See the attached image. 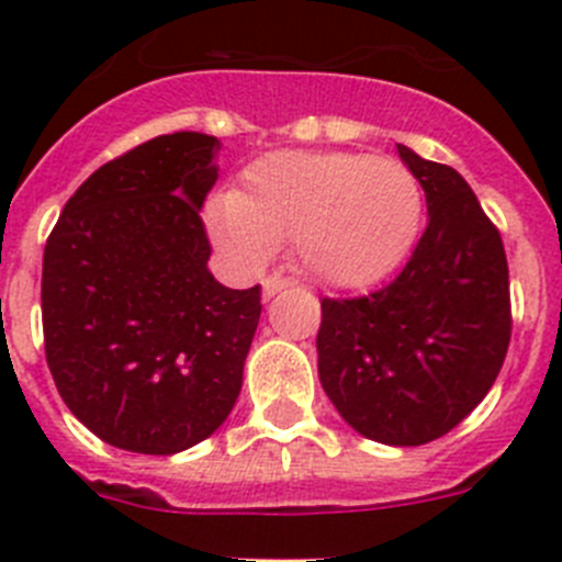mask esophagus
Instances as JSON below:
<instances>
[{"label":"esophagus","mask_w":562,"mask_h":562,"mask_svg":"<svg viewBox=\"0 0 562 562\" xmlns=\"http://www.w3.org/2000/svg\"><path fill=\"white\" fill-rule=\"evenodd\" d=\"M286 286H292V281L284 276H270L261 281V292H265L267 301H270V297H276L281 290H286Z\"/></svg>","instance_id":"34e87169"}]
</instances>
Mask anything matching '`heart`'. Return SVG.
Segmentation results:
<instances>
[{"label": "heart", "mask_w": 562, "mask_h": 562, "mask_svg": "<svg viewBox=\"0 0 562 562\" xmlns=\"http://www.w3.org/2000/svg\"><path fill=\"white\" fill-rule=\"evenodd\" d=\"M408 166L355 151H272L250 162L233 196L207 207L213 241L245 270L290 238L297 270L331 290H362L396 270L422 227Z\"/></svg>", "instance_id": "b5f03b06"}]
</instances>
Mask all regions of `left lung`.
Listing matches in <instances>:
<instances>
[{
	"label": "left lung",
	"mask_w": 562,
	"mask_h": 562,
	"mask_svg": "<svg viewBox=\"0 0 562 562\" xmlns=\"http://www.w3.org/2000/svg\"><path fill=\"white\" fill-rule=\"evenodd\" d=\"M396 151L425 191L428 227L385 290L321 301L317 376L357 434L416 448L493 389L513 315L504 245L473 188L456 168Z\"/></svg>",
	"instance_id": "obj_1"
}]
</instances>
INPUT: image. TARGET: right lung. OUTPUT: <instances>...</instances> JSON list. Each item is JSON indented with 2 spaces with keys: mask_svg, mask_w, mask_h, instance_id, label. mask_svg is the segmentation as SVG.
Masks as SVG:
<instances>
[{
  "mask_svg": "<svg viewBox=\"0 0 562 562\" xmlns=\"http://www.w3.org/2000/svg\"><path fill=\"white\" fill-rule=\"evenodd\" d=\"M222 143L173 132L98 168L44 247L49 374L98 439L171 456L220 428L241 391L261 286L207 270L200 207Z\"/></svg>",
  "mask_w": 562,
  "mask_h": 562,
  "instance_id": "obj_1",
  "label": "right lung"
}]
</instances>
